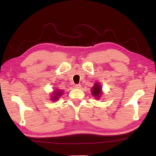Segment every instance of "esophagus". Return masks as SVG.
I'll list each match as a JSON object with an SVG mask.
<instances>
[{
  "label": "esophagus",
  "mask_w": 156,
  "mask_h": 156,
  "mask_svg": "<svg viewBox=\"0 0 156 156\" xmlns=\"http://www.w3.org/2000/svg\"><path fill=\"white\" fill-rule=\"evenodd\" d=\"M75 88L80 89V88H81V85L80 84H75Z\"/></svg>",
  "instance_id": "obj_1"
}]
</instances>
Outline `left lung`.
Returning <instances> with one entry per match:
<instances>
[{"instance_id": "1", "label": "left lung", "mask_w": 156, "mask_h": 156, "mask_svg": "<svg viewBox=\"0 0 156 156\" xmlns=\"http://www.w3.org/2000/svg\"><path fill=\"white\" fill-rule=\"evenodd\" d=\"M91 94H93L94 96L96 97L97 98H98L100 96V95H101V87L98 83L94 84L93 88H92Z\"/></svg>"}]
</instances>
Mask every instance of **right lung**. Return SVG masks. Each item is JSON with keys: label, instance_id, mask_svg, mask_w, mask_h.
<instances>
[{"label": "right lung", "instance_id": "obj_1", "mask_svg": "<svg viewBox=\"0 0 156 156\" xmlns=\"http://www.w3.org/2000/svg\"><path fill=\"white\" fill-rule=\"evenodd\" d=\"M62 94V91H56V93L54 94V96H52L53 97V100H58V99L59 97L61 96Z\"/></svg>", "mask_w": 156, "mask_h": 156}]
</instances>
